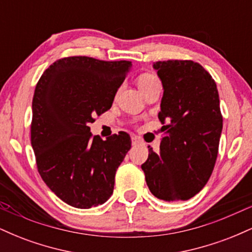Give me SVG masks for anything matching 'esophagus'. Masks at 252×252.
Wrapping results in <instances>:
<instances>
[{
    "label": "esophagus",
    "mask_w": 252,
    "mask_h": 252,
    "mask_svg": "<svg viewBox=\"0 0 252 252\" xmlns=\"http://www.w3.org/2000/svg\"><path fill=\"white\" fill-rule=\"evenodd\" d=\"M131 143H132V146H136V144L142 143V140H141L138 136H131Z\"/></svg>",
    "instance_id": "34e87169"
}]
</instances>
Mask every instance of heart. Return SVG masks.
<instances>
[{"label":"heart","instance_id":"b5f03b06","mask_svg":"<svg viewBox=\"0 0 252 252\" xmlns=\"http://www.w3.org/2000/svg\"><path fill=\"white\" fill-rule=\"evenodd\" d=\"M155 80H156V78H155L154 76H153V74L144 73V74H142V76H140V77H138V79H137L138 88H140V90H141V89H143L144 86L149 85L150 83L155 82Z\"/></svg>","mask_w":252,"mask_h":252}]
</instances>
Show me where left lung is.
I'll list each match as a JSON object with an SVG mask.
<instances>
[{"mask_svg":"<svg viewBox=\"0 0 252 252\" xmlns=\"http://www.w3.org/2000/svg\"><path fill=\"white\" fill-rule=\"evenodd\" d=\"M163 88L160 153L149 148L141 168L149 190L166 201L189 200L212 174L222 130L215 80L190 60L154 63Z\"/></svg>","mask_w":252,"mask_h":252,"instance_id":"8db88e82","label":"left lung"}]
</instances>
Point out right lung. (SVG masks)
<instances>
[{
	"label": "right lung",
	"mask_w": 252,
	"mask_h": 252,
	"mask_svg": "<svg viewBox=\"0 0 252 252\" xmlns=\"http://www.w3.org/2000/svg\"><path fill=\"white\" fill-rule=\"evenodd\" d=\"M131 66L126 60L68 57L52 63L36 84L31 141L37 170L58 198L77 209L108 200L131 148L126 132L103 141L89 126L94 116L111 108Z\"/></svg>",
	"instance_id": "add662e5"
}]
</instances>
